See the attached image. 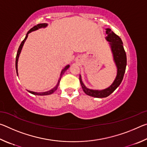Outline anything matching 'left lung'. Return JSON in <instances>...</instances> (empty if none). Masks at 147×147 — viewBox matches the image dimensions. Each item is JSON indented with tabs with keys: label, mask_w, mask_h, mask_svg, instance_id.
Returning <instances> with one entry per match:
<instances>
[{
	"label": "left lung",
	"mask_w": 147,
	"mask_h": 147,
	"mask_svg": "<svg viewBox=\"0 0 147 147\" xmlns=\"http://www.w3.org/2000/svg\"><path fill=\"white\" fill-rule=\"evenodd\" d=\"M107 36L106 39L109 42L111 53L113 55V61L117 67V75L113 82L107 88L102 90L89 89L84 85L80 75V82L84 93L89 96L96 98H105L111 94L120 85L123 80L126 67V54L124 49L123 43L121 39L116 35L110 28H106Z\"/></svg>",
	"instance_id": "1"
}]
</instances>
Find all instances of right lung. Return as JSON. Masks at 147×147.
<instances>
[{"mask_svg": "<svg viewBox=\"0 0 147 147\" xmlns=\"http://www.w3.org/2000/svg\"><path fill=\"white\" fill-rule=\"evenodd\" d=\"M48 26V24L47 23H41V24H37L36 26H34L33 28H32L30 30L27 32V34L26 35V37L24 39V40L21 42V45H20V46L18 49V51H17V56H16V73L17 76H18V60H19V55L21 53V51H22V49H23V47L24 44V42L26 40L27 38H28V34L30 33H31L33 31H36L37 30H38L39 28H46V27ZM69 67L70 65H67L65 67L62 69L61 71V73H60V76H59V78L58 79V83H57L56 85L54 87L53 89H51V90H49L47 91H45V92H35V91H28L29 93H30L31 94H36V95H49V94H53L54 91H55L57 89H58V87L59 86V81H60L61 78L62 77V75L65 73V72L67 69L69 68Z\"/></svg>", "mask_w": 147, "mask_h": 147, "instance_id": "obj_1", "label": "right lung"}]
</instances>
